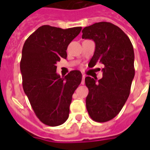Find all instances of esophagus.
<instances>
[{
  "label": "esophagus",
  "mask_w": 150,
  "mask_h": 150,
  "mask_svg": "<svg viewBox=\"0 0 150 150\" xmlns=\"http://www.w3.org/2000/svg\"><path fill=\"white\" fill-rule=\"evenodd\" d=\"M82 84H85V75H82Z\"/></svg>",
  "instance_id": "1"
}]
</instances>
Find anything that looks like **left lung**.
Instances as JSON below:
<instances>
[{
	"mask_svg": "<svg viewBox=\"0 0 150 150\" xmlns=\"http://www.w3.org/2000/svg\"><path fill=\"white\" fill-rule=\"evenodd\" d=\"M82 33V38L96 43L89 64L94 67L100 61L104 65L101 79H85L89 89L87 111L93 121L106 122L119 114L130 94L135 76L133 46L128 36L110 22H96L85 27Z\"/></svg>",
	"mask_w": 150,
	"mask_h": 150,
	"instance_id": "8db88e82",
	"label": "left lung"
}]
</instances>
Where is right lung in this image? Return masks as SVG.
I'll return each instance as SVG.
<instances>
[{"label":"right lung","instance_id":"obj_1","mask_svg":"<svg viewBox=\"0 0 150 150\" xmlns=\"http://www.w3.org/2000/svg\"><path fill=\"white\" fill-rule=\"evenodd\" d=\"M81 30L82 27L63 29L42 25L28 37L22 48V87L36 117L47 125H61L68 118L82 73L74 70L61 78L56 72V64L67 57L68 44Z\"/></svg>","mask_w":150,"mask_h":150}]
</instances>
